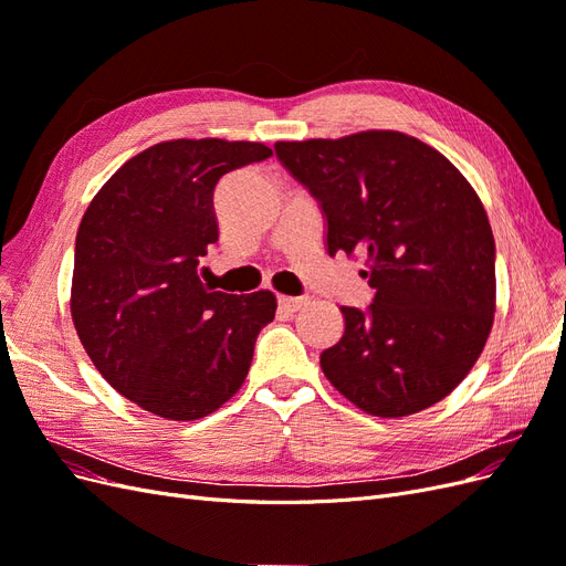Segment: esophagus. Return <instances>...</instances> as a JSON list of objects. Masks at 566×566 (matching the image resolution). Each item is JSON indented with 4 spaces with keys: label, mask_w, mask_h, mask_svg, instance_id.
<instances>
[{
    "label": "esophagus",
    "mask_w": 566,
    "mask_h": 566,
    "mask_svg": "<svg viewBox=\"0 0 566 566\" xmlns=\"http://www.w3.org/2000/svg\"><path fill=\"white\" fill-rule=\"evenodd\" d=\"M302 304H306L304 297H285V295L279 297V310L285 314H295L297 310H302Z\"/></svg>",
    "instance_id": "esophagus-1"
}]
</instances>
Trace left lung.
Masks as SVG:
<instances>
[{"instance_id": "1", "label": "left lung", "mask_w": 566, "mask_h": 566, "mask_svg": "<svg viewBox=\"0 0 566 566\" xmlns=\"http://www.w3.org/2000/svg\"><path fill=\"white\" fill-rule=\"evenodd\" d=\"M283 167L325 217V250L364 254L368 310L321 354L331 385L370 416L441 401L482 354L495 312V243L482 200L416 136L389 129L279 142Z\"/></svg>"}]
</instances>
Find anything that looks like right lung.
Instances as JSON below:
<instances>
[{"label": "right lung", "mask_w": 566, "mask_h": 566, "mask_svg": "<svg viewBox=\"0 0 566 566\" xmlns=\"http://www.w3.org/2000/svg\"><path fill=\"white\" fill-rule=\"evenodd\" d=\"M271 156L252 142L156 144L101 186L80 221L75 331L96 370L153 416L198 420L227 403L276 316L269 290L212 293L198 279V260L219 238L214 186Z\"/></svg>", "instance_id": "right-lung-1"}]
</instances>
